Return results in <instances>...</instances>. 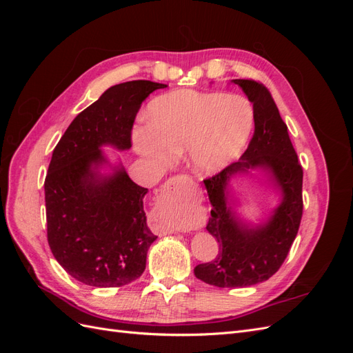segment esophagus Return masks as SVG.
<instances>
[{
  "mask_svg": "<svg viewBox=\"0 0 353 353\" xmlns=\"http://www.w3.org/2000/svg\"><path fill=\"white\" fill-rule=\"evenodd\" d=\"M175 183V179H170V184H174Z\"/></svg>",
  "mask_w": 353,
  "mask_h": 353,
  "instance_id": "esophagus-1",
  "label": "esophagus"
}]
</instances>
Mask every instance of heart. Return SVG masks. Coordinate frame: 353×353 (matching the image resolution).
I'll list each match as a JSON object with an SVG mask.
<instances>
[{
    "label": "heart",
    "mask_w": 353,
    "mask_h": 353,
    "mask_svg": "<svg viewBox=\"0 0 353 353\" xmlns=\"http://www.w3.org/2000/svg\"><path fill=\"white\" fill-rule=\"evenodd\" d=\"M253 126L250 103L234 94L175 91L148 108V123L135 128L134 147L156 169L188 152L190 165L210 175L237 156Z\"/></svg>",
    "instance_id": "heart-1"
}]
</instances>
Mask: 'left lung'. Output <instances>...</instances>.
Returning a JSON list of instances; mask_svg holds the SVG:
<instances>
[{"mask_svg":"<svg viewBox=\"0 0 353 353\" xmlns=\"http://www.w3.org/2000/svg\"><path fill=\"white\" fill-rule=\"evenodd\" d=\"M253 103L254 132L236 163L203 179L212 205L206 230L219 243L216 258L194 268L199 280L216 287H249L280 270L297 236L303 213V169L270 90L253 79H232ZM261 165L272 170L285 197L274 216L258 230L245 229L232 216L225 185L240 170Z\"/></svg>","mask_w":353,"mask_h":353,"instance_id":"8db88e82","label":"left lung"}]
</instances>
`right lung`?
<instances>
[{"instance_id": "add662e5", "label": "right lung", "mask_w": 353, "mask_h": 353, "mask_svg": "<svg viewBox=\"0 0 353 353\" xmlns=\"http://www.w3.org/2000/svg\"><path fill=\"white\" fill-rule=\"evenodd\" d=\"M168 85L130 81L109 88L69 125L52 152L46 176L47 239L65 271L87 285L121 287L145 270L157 236L147 225L143 199L123 169L99 178L100 145L126 150L143 101Z\"/></svg>"}]
</instances>
